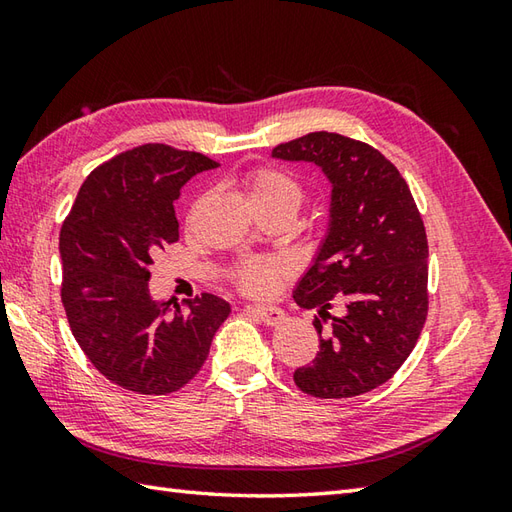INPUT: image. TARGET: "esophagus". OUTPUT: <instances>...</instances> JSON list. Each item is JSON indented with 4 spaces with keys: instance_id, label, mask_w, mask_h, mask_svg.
Instances as JSON below:
<instances>
[{
    "instance_id": "obj_1",
    "label": "esophagus",
    "mask_w": 512,
    "mask_h": 512,
    "mask_svg": "<svg viewBox=\"0 0 512 512\" xmlns=\"http://www.w3.org/2000/svg\"><path fill=\"white\" fill-rule=\"evenodd\" d=\"M244 310L248 314H253V317L262 321L264 325H270V328H275V325L286 321V312L277 306H246Z\"/></svg>"
}]
</instances>
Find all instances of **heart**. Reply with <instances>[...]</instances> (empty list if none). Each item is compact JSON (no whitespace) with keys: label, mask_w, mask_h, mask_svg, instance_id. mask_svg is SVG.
I'll use <instances>...</instances> for the list:
<instances>
[{"label":"heart","mask_w":512,"mask_h":512,"mask_svg":"<svg viewBox=\"0 0 512 512\" xmlns=\"http://www.w3.org/2000/svg\"><path fill=\"white\" fill-rule=\"evenodd\" d=\"M244 191L250 206H279L292 215L299 209L303 191L297 178L288 171L264 167L244 178ZM288 270L281 259H244L235 268V281L248 295H266L273 290L277 279Z\"/></svg>","instance_id":"heart-1"}]
</instances>
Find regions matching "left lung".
<instances>
[{"label": "left lung", "instance_id": "8db88e82", "mask_svg": "<svg viewBox=\"0 0 512 512\" xmlns=\"http://www.w3.org/2000/svg\"><path fill=\"white\" fill-rule=\"evenodd\" d=\"M273 158L317 165L330 182L328 228L297 281L295 301L317 308L319 352L295 383L317 398H352L398 372L427 319V233L407 182L365 143L312 132L273 149ZM334 300L346 312L322 321Z\"/></svg>", "mask_w": 512, "mask_h": 512}]
</instances>
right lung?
<instances>
[{
  "label": "right lung",
  "mask_w": 512,
  "mask_h": 512,
  "mask_svg": "<svg viewBox=\"0 0 512 512\" xmlns=\"http://www.w3.org/2000/svg\"><path fill=\"white\" fill-rule=\"evenodd\" d=\"M217 162L195 151L143 145L94 169L59 235L61 299L76 343L114 385L162 396L200 372L231 306L215 295L187 310L149 292V266L178 242L173 200Z\"/></svg>",
  "instance_id": "1"
}]
</instances>
